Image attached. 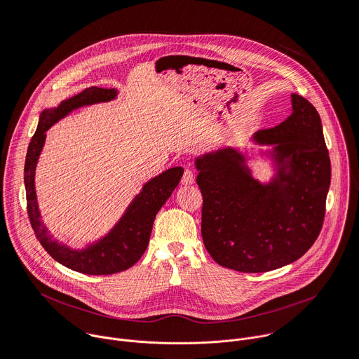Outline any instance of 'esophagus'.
Returning a JSON list of instances; mask_svg holds the SVG:
<instances>
[{"label":"esophagus","instance_id":"1","mask_svg":"<svg viewBox=\"0 0 359 359\" xmlns=\"http://www.w3.org/2000/svg\"><path fill=\"white\" fill-rule=\"evenodd\" d=\"M193 183H194V173H193V170L186 169L184 173H183V177H182V184L190 186V184H193Z\"/></svg>","mask_w":359,"mask_h":359}]
</instances>
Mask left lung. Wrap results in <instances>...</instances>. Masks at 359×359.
Listing matches in <instances>:
<instances>
[{"instance_id": "8db88e82", "label": "left lung", "mask_w": 359, "mask_h": 359, "mask_svg": "<svg viewBox=\"0 0 359 359\" xmlns=\"http://www.w3.org/2000/svg\"><path fill=\"white\" fill-rule=\"evenodd\" d=\"M292 112L254 140L274 144L277 176L255 180L240 151L226 147L196 159L203 194L201 236L212 259L240 273H266L294 263L323 229L331 162L321 118L292 93Z\"/></svg>"}]
</instances>
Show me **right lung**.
<instances>
[{
    "instance_id": "1",
    "label": "right lung",
    "mask_w": 359,
    "mask_h": 359,
    "mask_svg": "<svg viewBox=\"0 0 359 359\" xmlns=\"http://www.w3.org/2000/svg\"><path fill=\"white\" fill-rule=\"evenodd\" d=\"M116 93V89L92 86L64 100L58 108L43 111L29 142L24 168L27 212L36 240L54 260L74 271L89 276L116 274L130 269L139 262L149 244L153 222L158 212L170 197L183 175L182 168H172L147 182L111 233L97 243L88 245L85 250H71L53 240L48 234L46 227L41 222L34 186L35 166L45 142V132L71 111L83 105L97 104V102H108L114 99Z\"/></svg>"
}]
</instances>
